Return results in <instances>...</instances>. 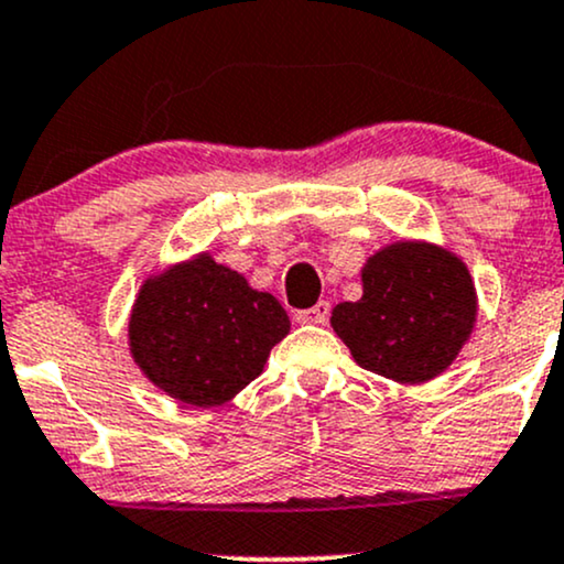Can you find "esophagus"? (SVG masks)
Listing matches in <instances>:
<instances>
[{
    "instance_id": "obj_1",
    "label": "esophagus",
    "mask_w": 564,
    "mask_h": 564,
    "mask_svg": "<svg viewBox=\"0 0 564 564\" xmlns=\"http://www.w3.org/2000/svg\"><path fill=\"white\" fill-rule=\"evenodd\" d=\"M329 313H332V305H329V302L321 300L318 305H313V307H307V311H300V313H296V321H300V324H315V326H324L326 321H329Z\"/></svg>"
}]
</instances>
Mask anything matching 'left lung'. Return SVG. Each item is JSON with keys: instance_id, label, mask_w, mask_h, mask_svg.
<instances>
[{"instance_id": "1", "label": "left lung", "mask_w": 564, "mask_h": 564, "mask_svg": "<svg viewBox=\"0 0 564 564\" xmlns=\"http://www.w3.org/2000/svg\"><path fill=\"white\" fill-rule=\"evenodd\" d=\"M364 294L339 302L332 326L358 367L414 382L455 361L476 324V289L466 262L425 240H399L367 259Z\"/></svg>"}]
</instances>
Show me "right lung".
Instances as JSON below:
<instances>
[{
    "instance_id": "right-lung-1",
    "label": "right lung",
    "mask_w": 564,
    "mask_h": 564,
    "mask_svg": "<svg viewBox=\"0 0 564 564\" xmlns=\"http://www.w3.org/2000/svg\"><path fill=\"white\" fill-rule=\"evenodd\" d=\"M292 324L281 302L197 253L147 278L128 321L131 356L171 399L216 406L262 375Z\"/></svg>"
}]
</instances>
